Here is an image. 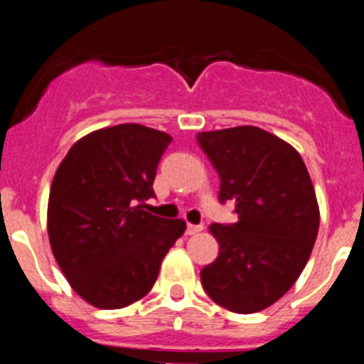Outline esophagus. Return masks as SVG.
Listing matches in <instances>:
<instances>
[{"instance_id": "obj_1", "label": "esophagus", "mask_w": 364, "mask_h": 364, "mask_svg": "<svg viewBox=\"0 0 364 364\" xmlns=\"http://www.w3.org/2000/svg\"><path fill=\"white\" fill-rule=\"evenodd\" d=\"M202 230H204V226H202V224H188V230H186V233L197 235V233H200Z\"/></svg>"}]
</instances>
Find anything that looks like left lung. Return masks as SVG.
<instances>
[{"instance_id": "1", "label": "left lung", "mask_w": 364, "mask_h": 364, "mask_svg": "<svg viewBox=\"0 0 364 364\" xmlns=\"http://www.w3.org/2000/svg\"><path fill=\"white\" fill-rule=\"evenodd\" d=\"M220 178V202L233 200L239 222L211 224L218 257L200 272L205 294L235 314L277 302L306 266L319 231L310 173L290 144L239 125L197 134Z\"/></svg>"}]
</instances>
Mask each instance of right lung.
Here are the masks:
<instances>
[{
	"label": "right lung",
	"instance_id": "add662e5",
	"mask_svg": "<svg viewBox=\"0 0 364 364\" xmlns=\"http://www.w3.org/2000/svg\"><path fill=\"white\" fill-rule=\"evenodd\" d=\"M169 144L164 131L112 125L80 138L58 166L47 205L50 247L70 288L92 306L118 310L142 299L184 235L182 218L142 210Z\"/></svg>",
	"mask_w": 364,
	"mask_h": 364
}]
</instances>
